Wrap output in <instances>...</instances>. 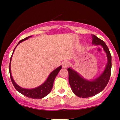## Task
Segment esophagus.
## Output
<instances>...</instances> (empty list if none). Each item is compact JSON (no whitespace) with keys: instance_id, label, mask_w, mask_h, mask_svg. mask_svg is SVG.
<instances>
[{"instance_id":"esophagus-1","label":"esophagus","mask_w":120,"mask_h":120,"mask_svg":"<svg viewBox=\"0 0 120 120\" xmlns=\"http://www.w3.org/2000/svg\"><path fill=\"white\" fill-rule=\"evenodd\" d=\"M69 65H70L69 62L68 61H67V60H65V61L63 62V65H62V66H63V68H66L68 67L69 66Z\"/></svg>"}]
</instances>
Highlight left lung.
<instances>
[{
  "instance_id": "left-lung-1",
  "label": "left lung",
  "mask_w": 120,
  "mask_h": 120,
  "mask_svg": "<svg viewBox=\"0 0 120 120\" xmlns=\"http://www.w3.org/2000/svg\"><path fill=\"white\" fill-rule=\"evenodd\" d=\"M92 43L100 45L106 53L108 63L104 71L100 76L93 81H88L82 78L71 68H68L69 82L71 90L76 96L86 98L95 96L104 89L109 81L111 71V55L105 43L96 35L92 34Z\"/></svg>"
}]
</instances>
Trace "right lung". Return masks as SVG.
<instances>
[{
	"instance_id": "1",
	"label": "right lung",
	"mask_w": 120,
	"mask_h": 120,
	"mask_svg": "<svg viewBox=\"0 0 120 120\" xmlns=\"http://www.w3.org/2000/svg\"><path fill=\"white\" fill-rule=\"evenodd\" d=\"M31 37H32V36H29V37H28L27 38H26L20 40L19 43H18L17 45H19L20 42L27 40V39H28L29 38H30ZM17 46L15 47L14 51H13V53H14V51L15 50L16 47H17ZM13 53L12 54V56H11V57L10 60L9 72H10V76L11 82H12V84L15 87V88H16V90H17V91H19V93H21V94L24 95V96L27 97L28 98H33V99H41V98H44V97L46 96L47 94H49V93H50L51 91L52 87H53V82H54V80L55 79V78L56 77L57 74H58L60 70L62 69V66L59 67L58 68H57V69H56L55 70H54L50 74V75H49L48 77V78L47 79V80H46L45 82H44L43 84L40 85V86L38 87L37 88H33V89H25V88L21 87L20 86H19V85L16 84L15 82L14 81V79H12V75H11L10 64H11V58H12Z\"/></svg>"
}]
</instances>
